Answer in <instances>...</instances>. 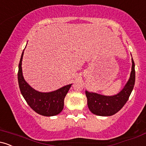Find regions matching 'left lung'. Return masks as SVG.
Returning a JSON list of instances; mask_svg holds the SVG:
<instances>
[{"mask_svg":"<svg viewBox=\"0 0 146 146\" xmlns=\"http://www.w3.org/2000/svg\"><path fill=\"white\" fill-rule=\"evenodd\" d=\"M132 71L128 82L118 94L106 96L86 91L87 104L90 111L99 116H111L123 108L128 100L135 82V62L132 58Z\"/></svg>","mask_w":146,"mask_h":146,"instance_id":"left-lung-1","label":"left lung"}]
</instances>
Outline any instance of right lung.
Returning <instances> with one entry per match:
<instances>
[{
    "instance_id": "obj_1",
    "label": "right lung",
    "mask_w": 146,
    "mask_h": 146,
    "mask_svg": "<svg viewBox=\"0 0 146 146\" xmlns=\"http://www.w3.org/2000/svg\"><path fill=\"white\" fill-rule=\"evenodd\" d=\"M23 53L18 65V80L21 94L28 105L36 113L43 116L50 117L58 115L64 108V100L72 84L64 86L55 91L41 93L33 89L25 80L22 71V60Z\"/></svg>"
}]
</instances>
